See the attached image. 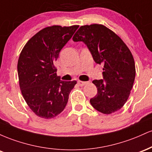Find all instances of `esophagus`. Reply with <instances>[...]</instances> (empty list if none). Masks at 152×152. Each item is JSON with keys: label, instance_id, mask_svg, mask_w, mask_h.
Masks as SVG:
<instances>
[{"label": "esophagus", "instance_id": "1", "mask_svg": "<svg viewBox=\"0 0 152 152\" xmlns=\"http://www.w3.org/2000/svg\"><path fill=\"white\" fill-rule=\"evenodd\" d=\"M86 83H87L86 81H78V84L79 85V86H84V85H86Z\"/></svg>", "mask_w": 152, "mask_h": 152}]
</instances>
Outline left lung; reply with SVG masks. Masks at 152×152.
Returning <instances> with one entry per match:
<instances>
[{"label":"left lung","mask_w":152,"mask_h":152,"mask_svg":"<svg viewBox=\"0 0 152 152\" xmlns=\"http://www.w3.org/2000/svg\"><path fill=\"white\" fill-rule=\"evenodd\" d=\"M73 41L86 45L94 61L104 64L103 79L94 80L97 94L90 99L95 109L110 114L121 109L135 79V63L126 45L110 29L100 24L82 26Z\"/></svg>","instance_id":"8db88e82"}]
</instances>
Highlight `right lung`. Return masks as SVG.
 Listing matches in <instances>:
<instances>
[{"instance_id": "obj_1", "label": "right lung", "mask_w": 152, "mask_h": 152, "mask_svg": "<svg viewBox=\"0 0 152 152\" xmlns=\"http://www.w3.org/2000/svg\"><path fill=\"white\" fill-rule=\"evenodd\" d=\"M78 26L45 28L26 43L19 56L18 74L21 93L35 114L56 116L65 109L76 81H61L54 62Z\"/></svg>"}]
</instances>
